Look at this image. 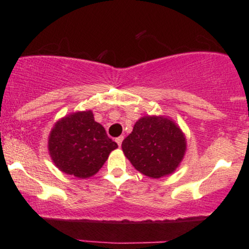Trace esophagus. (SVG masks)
<instances>
[{"label":"esophagus","instance_id":"1","mask_svg":"<svg viewBox=\"0 0 249 249\" xmlns=\"http://www.w3.org/2000/svg\"><path fill=\"white\" fill-rule=\"evenodd\" d=\"M122 141H124V136H120V137H118L117 139H115V142H118L119 147H121V144H122Z\"/></svg>","mask_w":249,"mask_h":249}]
</instances>
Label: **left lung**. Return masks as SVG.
Here are the masks:
<instances>
[{
    "label": "left lung",
    "instance_id": "1",
    "mask_svg": "<svg viewBox=\"0 0 249 249\" xmlns=\"http://www.w3.org/2000/svg\"><path fill=\"white\" fill-rule=\"evenodd\" d=\"M186 137L171 119L142 117L122 142V151L136 170L149 178L171 175L182 161Z\"/></svg>",
    "mask_w": 249,
    "mask_h": 249
}]
</instances>
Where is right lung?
<instances>
[{
  "label": "right lung",
  "mask_w": 249,
  "mask_h": 249,
  "mask_svg": "<svg viewBox=\"0 0 249 249\" xmlns=\"http://www.w3.org/2000/svg\"><path fill=\"white\" fill-rule=\"evenodd\" d=\"M117 147L103 125L94 120L90 110L62 118L54 124L49 137L54 164L67 175L81 179L97 173Z\"/></svg>",
  "instance_id": "obj_1"
}]
</instances>
